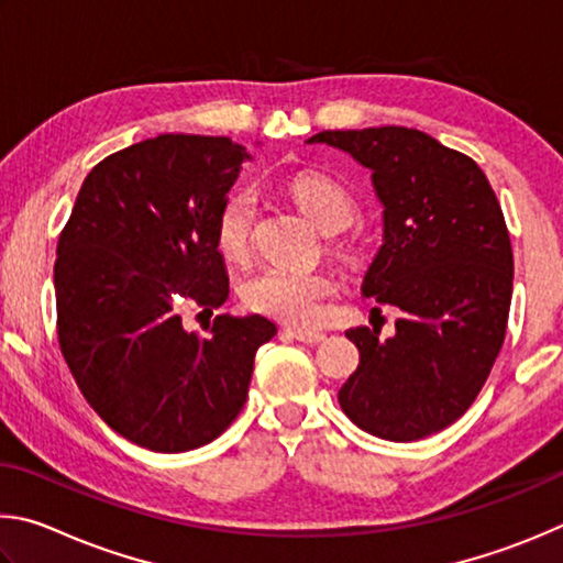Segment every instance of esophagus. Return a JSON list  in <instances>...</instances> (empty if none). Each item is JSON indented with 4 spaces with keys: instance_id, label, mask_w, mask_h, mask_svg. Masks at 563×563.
Segmentation results:
<instances>
[{
    "instance_id": "esophagus-1",
    "label": "esophagus",
    "mask_w": 563,
    "mask_h": 563,
    "mask_svg": "<svg viewBox=\"0 0 563 563\" xmlns=\"http://www.w3.org/2000/svg\"><path fill=\"white\" fill-rule=\"evenodd\" d=\"M287 333L291 339H297L301 343H311V346H317L323 339H327V333L323 331H313V329H287Z\"/></svg>"
}]
</instances>
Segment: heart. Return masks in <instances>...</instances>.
Wrapping results in <instances>:
<instances>
[{"label": "heart", "mask_w": 563, "mask_h": 563, "mask_svg": "<svg viewBox=\"0 0 563 563\" xmlns=\"http://www.w3.org/2000/svg\"><path fill=\"white\" fill-rule=\"evenodd\" d=\"M287 190L301 212L323 232H341L356 217V200L333 177L303 170L289 177ZM256 217V195L240 187L227 195L214 217V246L227 262H244L252 250V230ZM336 284L327 272L264 266L242 284L244 307L289 327H313L321 319L323 299L331 297Z\"/></svg>", "instance_id": "obj_1"}]
</instances>
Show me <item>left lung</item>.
I'll return each instance as SVG.
<instances>
[{
	"mask_svg": "<svg viewBox=\"0 0 563 563\" xmlns=\"http://www.w3.org/2000/svg\"><path fill=\"white\" fill-rule=\"evenodd\" d=\"M307 143L341 147L373 173L386 227L363 294L400 311L393 339L346 331L361 361L341 410L393 442L445 430L479 396L507 333L515 256L497 195L472 157L416 128L323 131Z\"/></svg>",
	"mask_w": 563,
	"mask_h": 563,
	"instance_id": "obj_1",
	"label": "left lung"
}]
</instances>
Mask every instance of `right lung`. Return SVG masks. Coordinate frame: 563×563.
<instances>
[{
    "instance_id": "1",
    "label": "right lung",
    "mask_w": 563,
    "mask_h": 563,
    "mask_svg": "<svg viewBox=\"0 0 563 563\" xmlns=\"http://www.w3.org/2000/svg\"><path fill=\"white\" fill-rule=\"evenodd\" d=\"M250 161L230 137H147L88 173L58 234V346L106 426L153 452L220 438L276 333L256 313H220L210 336L183 327L185 309L230 297L214 217Z\"/></svg>"
}]
</instances>
